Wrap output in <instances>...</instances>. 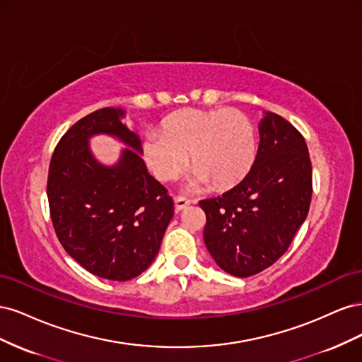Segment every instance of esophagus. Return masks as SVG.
<instances>
[{
	"label": "esophagus",
	"instance_id": "1",
	"mask_svg": "<svg viewBox=\"0 0 362 362\" xmlns=\"http://www.w3.org/2000/svg\"><path fill=\"white\" fill-rule=\"evenodd\" d=\"M190 205V201L187 198H182V196H175V211L180 213L184 208H187Z\"/></svg>",
	"mask_w": 362,
	"mask_h": 362
}]
</instances>
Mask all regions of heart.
Here are the masks:
<instances>
[{
	"label": "heart",
	"mask_w": 362,
	"mask_h": 362,
	"mask_svg": "<svg viewBox=\"0 0 362 362\" xmlns=\"http://www.w3.org/2000/svg\"><path fill=\"white\" fill-rule=\"evenodd\" d=\"M194 168L193 187L213 181L225 189L242 181L257 156L255 129L246 115L234 108L184 110L151 131L144 140V157L161 181L177 180L189 161Z\"/></svg>",
	"instance_id": "heart-1"
}]
</instances>
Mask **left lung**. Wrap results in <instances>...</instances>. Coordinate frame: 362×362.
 <instances>
[{
  "mask_svg": "<svg viewBox=\"0 0 362 362\" xmlns=\"http://www.w3.org/2000/svg\"><path fill=\"white\" fill-rule=\"evenodd\" d=\"M313 194V168L303 136L267 112L249 173L235 187L204 199V242L217 266L247 278L276 262L305 222Z\"/></svg>",
  "mask_w": 362,
  "mask_h": 362,
  "instance_id": "obj_1",
  "label": "left lung"
}]
</instances>
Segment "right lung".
I'll return each mask as SVG.
<instances>
[{
	"instance_id": "add662e5",
	"label": "right lung",
	"mask_w": 362,
	"mask_h": 362,
	"mask_svg": "<svg viewBox=\"0 0 362 362\" xmlns=\"http://www.w3.org/2000/svg\"><path fill=\"white\" fill-rule=\"evenodd\" d=\"M124 110L105 107L75 122L54 149L48 170L52 226L68 254L92 275L129 281L158 254L173 217L168 189L148 173L137 134L122 124ZM116 135L126 150L115 167L91 156L88 137Z\"/></svg>"
}]
</instances>
